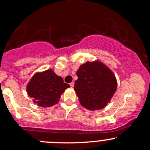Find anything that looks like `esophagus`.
Returning a JSON list of instances; mask_svg holds the SVG:
<instances>
[{"label":"esophagus","mask_w":150,"mask_h":150,"mask_svg":"<svg viewBox=\"0 0 150 150\" xmlns=\"http://www.w3.org/2000/svg\"><path fill=\"white\" fill-rule=\"evenodd\" d=\"M74 84H75V83H74L73 82H70V87H74Z\"/></svg>","instance_id":"1"}]
</instances>
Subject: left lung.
Here are the masks:
<instances>
[{
  "label": "left lung",
  "mask_w": 150,
  "mask_h": 150,
  "mask_svg": "<svg viewBox=\"0 0 150 150\" xmlns=\"http://www.w3.org/2000/svg\"><path fill=\"white\" fill-rule=\"evenodd\" d=\"M74 89L82 106L89 110L104 108L116 92V77L99 61L87 62L77 71Z\"/></svg>",
  "instance_id": "obj_1"
}]
</instances>
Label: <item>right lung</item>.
<instances>
[{
	"label": "right lung",
	"instance_id": "right-lung-1",
	"mask_svg": "<svg viewBox=\"0 0 150 150\" xmlns=\"http://www.w3.org/2000/svg\"><path fill=\"white\" fill-rule=\"evenodd\" d=\"M68 84L63 82L61 77L58 76L52 70L36 73L27 86V94L33 98V102L42 107H49L57 104L61 95Z\"/></svg>",
	"mask_w": 150,
	"mask_h": 150
}]
</instances>
